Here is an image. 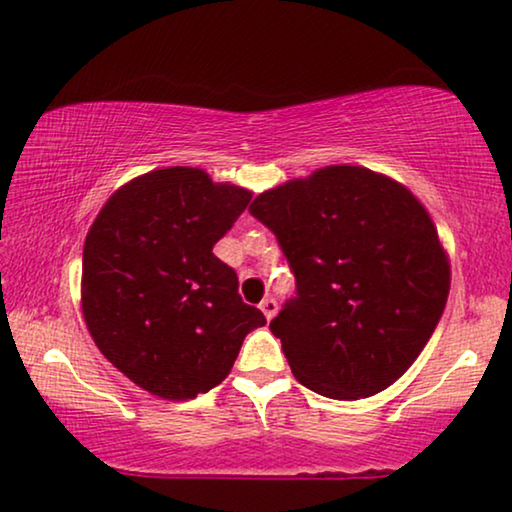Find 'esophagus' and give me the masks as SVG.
<instances>
[{
	"instance_id": "obj_1",
	"label": "esophagus",
	"mask_w": 512,
	"mask_h": 512,
	"mask_svg": "<svg viewBox=\"0 0 512 512\" xmlns=\"http://www.w3.org/2000/svg\"><path fill=\"white\" fill-rule=\"evenodd\" d=\"M259 310L264 312L266 319H273V317H276V312H278V303H276V299H271V296H266V299L259 303Z\"/></svg>"
}]
</instances>
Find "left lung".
Instances as JSON below:
<instances>
[{"instance_id": "1", "label": "left lung", "mask_w": 512, "mask_h": 512, "mask_svg": "<svg viewBox=\"0 0 512 512\" xmlns=\"http://www.w3.org/2000/svg\"><path fill=\"white\" fill-rule=\"evenodd\" d=\"M250 213L296 276V299L271 322L294 377L333 400L398 381L451 289V262L418 197L368 167L329 165L264 190Z\"/></svg>"}]
</instances>
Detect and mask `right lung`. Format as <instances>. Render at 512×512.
I'll use <instances>...</instances> for the list:
<instances>
[{"instance_id":"right-lung-1","label":"right lung","mask_w":512,"mask_h":512,"mask_svg":"<svg viewBox=\"0 0 512 512\" xmlns=\"http://www.w3.org/2000/svg\"><path fill=\"white\" fill-rule=\"evenodd\" d=\"M253 193L200 167H165L114 190L82 253V317L101 354L163 400L218 386L266 324L213 255Z\"/></svg>"}]
</instances>
